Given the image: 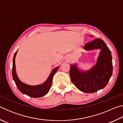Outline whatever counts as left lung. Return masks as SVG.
<instances>
[{
  "mask_svg": "<svg viewBox=\"0 0 123 123\" xmlns=\"http://www.w3.org/2000/svg\"><path fill=\"white\" fill-rule=\"evenodd\" d=\"M93 37V36H89ZM83 49L86 51L100 49L97 61L91 69H80L78 63L70 64V76L72 82L82 92L92 93L106 86L112 75V55L107 45L101 39L96 38L86 43Z\"/></svg>",
  "mask_w": 123,
  "mask_h": 123,
  "instance_id": "left-lung-1",
  "label": "left lung"
}]
</instances>
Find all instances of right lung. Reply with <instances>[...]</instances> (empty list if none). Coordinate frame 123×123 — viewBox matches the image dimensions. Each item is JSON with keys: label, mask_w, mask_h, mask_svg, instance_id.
Returning <instances> with one entry per match:
<instances>
[{"label": "right lung", "mask_w": 123, "mask_h": 123, "mask_svg": "<svg viewBox=\"0 0 123 123\" xmlns=\"http://www.w3.org/2000/svg\"><path fill=\"white\" fill-rule=\"evenodd\" d=\"M17 51L18 50L14 53L13 58V66H12V78H13L14 81L15 82L18 89L23 94L27 95L29 97L32 98H40L46 95L48 93L50 88L51 87L52 80H53V78L54 74L57 72L59 67H57L55 68L52 70L48 78H47L45 81L43 82V84L37 85H34V86L26 84L23 82L22 81H20L16 73L15 58Z\"/></svg>", "instance_id": "right-lung-1"}]
</instances>
